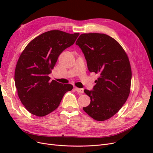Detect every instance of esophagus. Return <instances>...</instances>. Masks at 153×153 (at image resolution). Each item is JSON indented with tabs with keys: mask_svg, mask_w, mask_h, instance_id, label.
Segmentation results:
<instances>
[{
	"mask_svg": "<svg viewBox=\"0 0 153 153\" xmlns=\"http://www.w3.org/2000/svg\"><path fill=\"white\" fill-rule=\"evenodd\" d=\"M75 89L78 92V93H81V94L84 93V89H80V88L75 87Z\"/></svg>",
	"mask_w": 153,
	"mask_h": 153,
	"instance_id": "34e87169",
	"label": "esophagus"
}]
</instances>
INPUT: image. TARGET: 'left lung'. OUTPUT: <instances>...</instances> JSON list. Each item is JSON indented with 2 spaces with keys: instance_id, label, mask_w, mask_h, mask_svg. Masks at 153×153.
I'll return each mask as SVG.
<instances>
[{
  "instance_id": "1",
  "label": "left lung",
  "mask_w": 153,
  "mask_h": 153,
  "mask_svg": "<svg viewBox=\"0 0 153 153\" xmlns=\"http://www.w3.org/2000/svg\"><path fill=\"white\" fill-rule=\"evenodd\" d=\"M76 45L84 53L89 71L99 75L93 91L84 90L91 103L83 110L96 121H105L119 112L130 92L128 57L116 40L105 34H82Z\"/></svg>"
}]
</instances>
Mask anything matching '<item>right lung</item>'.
<instances>
[{
	"label": "right lung",
	"mask_w": 153,
	"mask_h": 153,
	"mask_svg": "<svg viewBox=\"0 0 153 153\" xmlns=\"http://www.w3.org/2000/svg\"><path fill=\"white\" fill-rule=\"evenodd\" d=\"M79 33L59 30L44 32L26 46L18 60L15 82L22 103L29 112L43 117L57 108L64 94L73 85L51 80L59 55L74 44Z\"/></svg>",
	"instance_id": "right-lung-1"
}]
</instances>
